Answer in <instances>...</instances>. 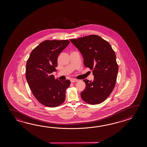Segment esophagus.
<instances>
[{"instance_id": "esophagus-1", "label": "esophagus", "mask_w": 147, "mask_h": 147, "mask_svg": "<svg viewBox=\"0 0 147 147\" xmlns=\"http://www.w3.org/2000/svg\"><path fill=\"white\" fill-rule=\"evenodd\" d=\"M71 82H77L78 81V80L77 79H71Z\"/></svg>"}]
</instances>
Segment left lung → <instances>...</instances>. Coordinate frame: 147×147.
Returning <instances> with one entry per match:
<instances>
[{
    "instance_id": "left-lung-1",
    "label": "left lung",
    "mask_w": 147,
    "mask_h": 147,
    "mask_svg": "<svg viewBox=\"0 0 147 147\" xmlns=\"http://www.w3.org/2000/svg\"><path fill=\"white\" fill-rule=\"evenodd\" d=\"M81 53L84 66L92 70L94 79H84L86 89L81 98L91 105L101 103L112 92L116 83L118 66L115 51L109 43L100 36L91 34L70 39Z\"/></svg>"
}]
</instances>
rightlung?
<instances>
[{"label": "right lung", "instance_id": "1", "mask_svg": "<svg viewBox=\"0 0 147 147\" xmlns=\"http://www.w3.org/2000/svg\"><path fill=\"white\" fill-rule=\"evenodd\" d=\"M70 41L45 40L31 51L26 63V78L36 99L48 107L58 106L65 101L69 80H59L52 75L56 71L57 59Z\"/></svg>", "mask_w": 147, "mask_h": 147}]
</instances>
